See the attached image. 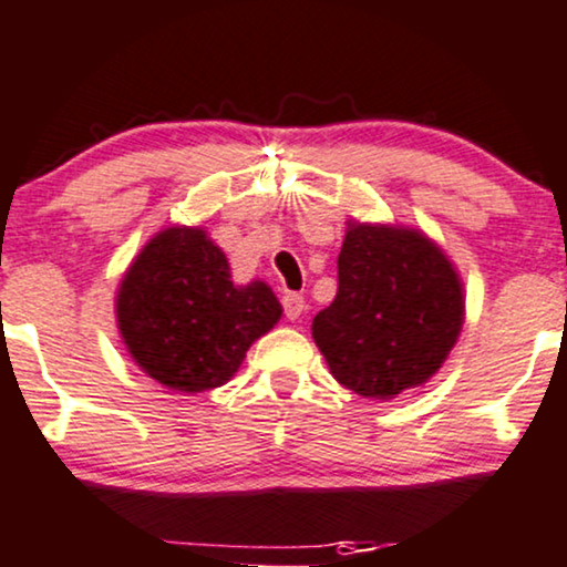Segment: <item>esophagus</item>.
Returning <instances> with one entry per match:
<instances>
[{
	"instance_id": "1",
	"label": "esophagus",
	"mask_w": 567,
	"mask_h": 567,
	"mask_svg": "<svg viewBox=\"0 0 567 567\" xmlns=\"http://www.w3.org/2000/svg\"><path fill=\"white\" fill-rule=\"evenodd\" d=\"M284 313L286 319H300L302 313H306V297L297 295V291H286L284 295Z\"/></svg>"
}]
</instances>
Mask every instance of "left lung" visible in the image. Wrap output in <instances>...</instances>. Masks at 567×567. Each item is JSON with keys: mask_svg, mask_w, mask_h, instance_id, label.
<instances>
[{"mask_svg": "<svg viewBox=\"0 0 567 567\" xmlns=\"http://www.w3.org/2000/svg\"><path fill=\"white\" fill-rule=\"evenodd\" d=\"M465 324L462 278L432 237L346 221L338 295L310 324L332 379L368 400L424 386Z\"/></svg>", "mask_w": 567, "mask_h": 567, "instance_id": "obj_1", "label": "left lung"}]
</instances>
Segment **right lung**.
<instances>
[{"label": "right lung", "mask_w": 567, "mask_h": 567, "mask_svg": "<svg viewBox=\"0 0 567 567\" xmlns=\"http://www.w3.org/2000/svg\"><path fill=\"white\" fill-rule=\"evenodd\" d=\"M284 308L265 281L235 284L227 254L203 227L162 229L140 248L115 291L121 340L148 379L197 394L237 373Z\"/></svg>", "instance_id": "1"}]
</instances>
